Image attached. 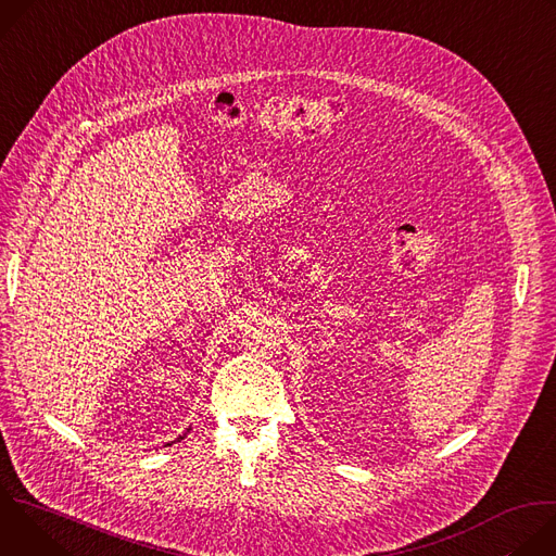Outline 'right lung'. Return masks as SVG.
Masks as SVG:
<instances>
[{"instance_id": "right-lung-1", "label": "right lung", "mask_w": 556, "mask_h": 556, "mask_svg": "<svg viewBox=\"0 0 556 556\" xmlns=\"http://www.w3.org/2000/svg\"><path fill=\"white\" fill-rule=\"evenodd\" d=\"M187 433H189V429H187ZM187 433H185V435H187ZM185 435H180V438H178V440H174V442H169V444H167V446H172V444H176V442H180V440H185Z\"/></svg>"}]
</instances>
